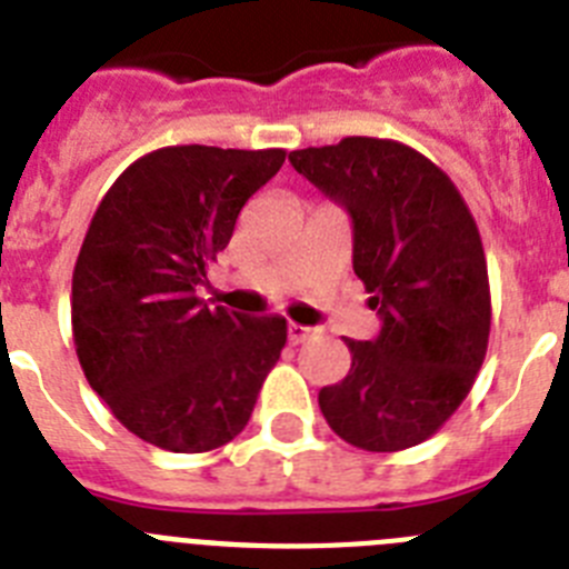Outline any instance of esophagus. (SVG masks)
<instances>
[{
    "label": "esophagus",
    "mask_w": 569,
    "mask_h": 569,
    "mask_svg": "<svg viewBox=\"0 0 569 569\" xmlns=\"http://www.w3.org/2000/svg\"><path fill=\"white\" fill-rule=\"evenodd\" d=\"M313 333H316V330L301 328V325H296V321H290V325H288V341H290V345H301V341H308Z\"/></svg>",
    "instance_id": "34e87169"
}]
</instances>
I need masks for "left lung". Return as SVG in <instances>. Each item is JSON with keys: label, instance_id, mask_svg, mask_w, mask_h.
<instances>
[{"label": "left lung", "instance_id": "8db88e82", "mask_svg": "<svg viewBox=\"0 0 569 569\" xmlns=\"http://www.w3.org/2000/svg\"><path fill=\"white\" fill-rule=\"evenodd\" d=\"M290 162L353 219V270L379 310L373 341L345 339L353 365L321 387L330 430L396 453L459 410L487 356L490 281L481 236L450 176L410 144L347 136Z\"/></svg>", "mask_w": 569, "mask_h": 569}]
</instances>
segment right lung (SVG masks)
I'll return each instance as SVG.
<instances>
[{
  "label": "right lung",
  "mask_w": 569,
  "mask_h": 569,
  "mask_svg": "<svg viewBox=\"0 0 569 569\" xmlns=\"http://www.w3.org/2000/svg\"><path fill=\"white\" fill-rule=\"evenodd\" d=\"M281 164V148H159L90 219L73 268V345L88 385L148 445L208 453L233 441L279 361L288 321L208 308L196 288Z\"/></svg>",
  "instance_id": "1"
}]
</instances>
